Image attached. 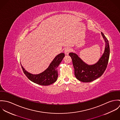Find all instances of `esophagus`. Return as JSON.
<instances>
[{
    "label": "esophagus",
    "mask_w": 120,
    "mask_h": 120,
    "mask_svg": "<svg viewBox=\"0 0 120 120\" xmlns=\"http://www.w3.org/2000/svg\"><path fill=\"white\" fill-rule=\"evenodd\" d=\"M71 51V49L70 48H67L65 50V53L66 55H68L69 53Z\"/></svg>",
    "instance_id": "1"
}]
</instances>
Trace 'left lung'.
<instances>
[{
  "mask_svg": "<svg viewBox=\"0 0 120 120\" xmlns=\"http://www.w3.org/2000/svg\"><path fill=\"white\" fill-rule=\"evenodd\" d=\"M101 34L106 43L105 49L102 57L96 64L93 65H87L76 53L70 52L69 54L72 59L75 76L80 81L90 82L101 77L107 68L110 49L107 38L103 32Z\"/></svg>",
  "mask_w": 120,
  "mask_h": 120,
  "instance_id": "8db88e82",
  "label": "left lung"
}]
</instances>
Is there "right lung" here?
Listing matches in <instances>:
<instances>
[{"instance_id": "right-lung-1", "label": "right lung", "mask_w": 120, "mask_h": 120, "mask_svg": "<svg viewBox=\"0 0 120 120\" xmlns=\"http://www.w3.org/2000/svg\"><path fill=\"white\" fill-rule=\"evenodd\" d=\"M65 57L64 53H60L57 55L45 71L39 74L30 73L22 66L23 72L26 77L31 81L41 86H47L54 83L57 79L58 74L57 68Z\"/></svg>"}]
</instances>
